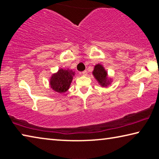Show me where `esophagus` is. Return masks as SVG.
Returning <instances> with one entry per match:
<instances>
[{
    "instance_id": "obj_1",
    "label": "esophagus",
    "mask_w": 159,
    "mask_h": 159,
    "mask_svg": "<svg viewBox=\"0 0 159 159\" xmlns=\"http://www.w3.org/2000/svg\"><path fill=\"white\" fill-rule=\"evenodd\" d=\"M81 74H82L83 76H87V75H88V72H87V71H83Z\"/></svg>"
}]
</instances>
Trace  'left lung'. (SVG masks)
Returning <instances> with one entry per match:
<instances>
[{
  "label": "left lung",
  "instance_id": "obj_1",
  "mask_svg": "<svg viewBox=\"0 0 159 159\" xmlns=\"http://www.w3.org/2000/svg\"><path fill=\"white\" fill-rule=\"evenodd\" d=\"M93 74L102 87H107L111 83V79H109L107 72L102 64H96L93 71Z\"/></svg>",
  "mask_w": 159,
  "mask_h": 159
}]
</instances>
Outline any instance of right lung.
Segmentation results:
<instances>
[{
	"mask_svg": "<svg viewBox=\"0 0 159 159\" xmlns=\"http://www.w3.org/2000/svg\"><path fill=\"white\" fill-rule=\"evenodd\" d=\"M75 72L72 70L60 69L57 73L53 74L50 79L51 88L55 92L63 93L69 90L73 80Z\"/></svg>",
	"mask_w": 159,
	"mask_h": 159,
	"instance_id": "right-lung-1",
	"label": "right lung"
}]
</instances>
